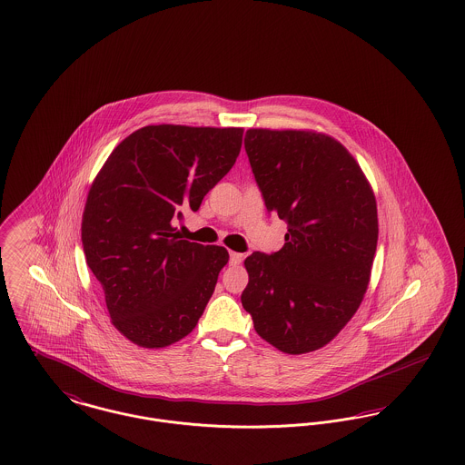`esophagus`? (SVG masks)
Masks as SVG:
<instances>
[{"instance_id":"esophagus-1","label":"esophagus","mask_w":465,"mask_h":465,"mask_svg":"<svg viewBox=\"0 0 465 465\" xmlns=\"http://www.w3.org/2000/svg\"><path fill=\"white\" fill-rule=\"evenodd\" d=\"M242 260H244V254L235 252V251H230V263H232V265H239V263H242Z\"/></svg>"}]
</instances>
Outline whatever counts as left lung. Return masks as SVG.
<instances>
[{"label":"left lung","instance_id":"8db88e82","mask_svg":"<svg viewBox=\"0 0 465 465\" xmlns=\"http://www.w3.org/2000/svg\"><path fill=\"white\" fill-rule=\"evenodd\" d=\"M247 158L269 213L288 223L277 252L244 260L242 305L288 355L316 351L355 316L378 246L374 192L350 151L309 130H247Z\"/></svg>","mask_w":465,"mask_h":465}]
</instances>
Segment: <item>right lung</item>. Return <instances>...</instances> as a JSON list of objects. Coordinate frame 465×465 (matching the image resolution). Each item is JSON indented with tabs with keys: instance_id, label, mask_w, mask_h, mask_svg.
Wrapping results in <instances>:
<instances>
[{
	"instance_id": "1",
	"label": "right lung",
	"mask_w": 465,
	"mask_h": 465,
	"mask_svg": "<svg viewBox=\"0 0 465 465\" xmlns=\"http://www.w3.org/2000/svg\"><path fill=\"white\" fill-rule=\"evenodd\" d=\"M242 128L151 124L124 138L94 177L83 214L87 267L112 325L158 350L196 327L228 251L184 241L175 223L198 211L235 163Z\"/></svg>"
}]
</instances>
